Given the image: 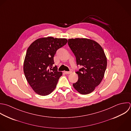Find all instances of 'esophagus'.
I'll use <instances>...</instances> for the list:
<instances>
[{"instance_id": "34e87169", "label": "esophagus", "mask_w": 131, "mask_h": 131, "mask_svg": "<svg viewBox=\"0 0 131 131\" xmlns=\"http://www.w3.org/2000/svg\"><path fill=\"white\" fill-rule=\"evenodd\" d=\"M65 73L66 74H70L72 73V71H64Z\"/></svg>"}]
</instances>
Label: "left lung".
Returning <instances> with one entry per match:
<instances>
[{"instance_id": "8db88e82", "label": "left lung", "mask_w": 131, "mask_h": 131, "mask_svg": "<svg viewBox=\"0 0 131 131\" xmlns=\"http://www.w3.org/2000/svg\"><path fill=\"white\" fill-rule=\"evenodd\" d=\"M68 44L75 56L77 65L82 66L76 72L79 79L73 86L82 94L90 93L104 77L107 65L104 51L98 43L89 39H70Z\"/></svg>"}]
</instances>
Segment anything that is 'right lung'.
<instances>
[{
  "mask_svg": "<svg viewBox=\"0 0 131 131\" xmlns=\"http://www.w3.org/2000/svg\"><path fill=\"white\" fill-rule=\"evenodd\" d=\"M67 42L65 38L48 37L37 39L28 47L23 64L26 79L39 95L45 96L56 88L62 72L58 71L53 57L57 50Z\"/></svg>",
  "mask_w": 131,
  "mask_h": 131,
  "instance_id": "add662e5",
  "label": "right lung"
}]
</instances>
